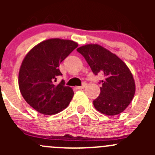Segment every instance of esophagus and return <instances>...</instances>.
Returning a JSON list of instances; mask_svg holds the SVG:
<instances>
[{
    "label": "esophagus",
    "mask_w": 155,
    "mask_h": 155,
    "mask_svg": "<svg viewBox=\"0 0 155 155\" xmlns=\"http://www.w3.org/2000/svg\"><path fill=\"white\" fill-rule=\"evenodd\" d=\"M86 82H83V83H82V85H81V86H78L77 87V89H79V90H82V89H83L84 87H85V86H86Z\"/></svg>",
    "instance_id": "obj_1"
}]
</instances>
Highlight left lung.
<instances>
[{"label": "left lung", "mask_w": 155, "mask_h": 155, "mask_svg": "<svg viewBox=\"0 0 155 155\" xmlns=\"http://www.w3.org/2000/svg\"><path fill=\"white\" fill-rule=\"evenodd\" d=\"M95 76L102 73L104 79L100 95L93 101L95 109L108 115L122 112L135 94V82L127 66L113 53L97 44L78 48Z\"/></svg>", "instance_id": "left-lung-1"}]
</instances>
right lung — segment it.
<instances>
[{"instance_id":"obj_1","label":"right lung","mask_w":155,"mask_h":155,"mask_svg":"<svg viewBox=\"0 0 155 155\" xmlns=\"http://www.w3.org/2000/svg\"><path fill=\"white\" fill-rule=\"evenodd\" d=\"M78 46L72 40L50 39L34 46L23 60L18 74V86L26 102L37 112L54 115L68 107L73 96L64 80L60 64Z\"/></svg>"}]
</instances>
